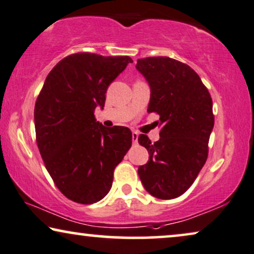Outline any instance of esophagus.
Returning <instances> with one entry per match:
<instances>
[{"label":"esophagus","mask_w":254,"mask_h":254,"mask_svg":"<svg viewBox=\"0 0 254 254\" xmlns=\"http://www.w3.org/2000/svg\"><path fill=\"white\" fill-rule=\"evenodd\" d=\"M132 141L134 144H137V141H138V133L137 132H132Z\"/></svg>","instance_id":"obj_1"}]
</instances>
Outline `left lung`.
Masks as SVG:
<instances>
[{
  "mask_svg": "<svg viewBox=\"0 0 254 254\" xmlns=\"http://www.w3.org/2000/svg\"><path fill=\"white\" fill-rule=\"evenodd\" d=\"M136 68L151 87L147 113L158 114L160 139L146 134L138 141L150 153L138 168L145 189L161 200L184 194L204 166L214 127L212 100L198 74L187 64L168 57L138 59Z\"/></svg>",
  "mask_w": 254,
  "mask_h": 254,
  "instance_id": "obj_1",
  "label": "left lung"
}]
</instances>
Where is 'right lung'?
<instances>
[{"mask_svg": "<svg viewBox=\"0 0 254 254\" xmlns=\"http://www.w3.org/2000/svg\"><path fill=\"white\" fill-rule=\"evenodd\" d=\"M130 57L79 52L67 56L47 75L35 106L36 139L54 185L76 203L93 204L109 192L114 171L132 144L127 127H104L96 107H104L109 84Z\"/></svg>", "mask_w": 254, "mask_h": 254, "instance_id": "1", "label": "right lung"}]
</instances>
